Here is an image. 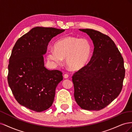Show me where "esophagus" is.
Here are the masks:
<instances>
[{
	"mask_svg": "<svg viewBox=\"0 0 132 132\" xmlns=\"http://www.w3.org/2000/svg\"><path fill=\"white\" fill-rule=\"evenodd\" d=\"M63 77L65 79H67V78H68L69 77V75H68V74H64V75H63Z\"/></svg>",
	"mask_w": 132,
	"mask_h": 132,
	"instance_id": "1",
	"label": "esophagus"
}]
</instances>
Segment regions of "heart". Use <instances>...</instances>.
<instances>
[{"label":"heart","mask_w":132,"mask_h":132,"mask_svg":"<svg viewBox=\"0 0 132 132\" xmlns=\"http://www.w3.org/2000/svg\"><path fill=\"white\" fill-rule=\"evenodd\" d=\"M91 53V46L87 39L67 36L55 43L54 50L47 51L46 58L53 65L61 64L65 58L70 70H79L88 63Z\"/></svg>","instance_id":"heart-1"}]
</instances>
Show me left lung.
<instances>
[{
  "mask_svg": "<svg viewBox=\"0 0 132 132\" xmlns=\"http://www.w3.org/2000/svg\"><path fill=\"white\" fill-rule=\"evenodd\" d=\"M93 42L88 64L72 77L75 101L81 109L99 111L120 94L125 77L122 55L109 36L93 29H79Z\"/></svg>",
  "mask_w": 132,
  "mask_h": 132,
  "instance_id": "obj_1",
  "label": "left lung"
}]
</instances>
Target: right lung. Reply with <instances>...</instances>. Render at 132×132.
<instances>
[{
	"label": "right lung",
	"instance_id": "add662e5",
	"mask_svg": "<svg viewBox=\"0 0 132 132\" xmlns=\"http://www.w3.org/2000/svg\"><path fill=\"white\" fill-rule=\"evenodd\" d=\"M64 31L34 27L18 39L12 50L7 81L16 100L31 110L39 112L52 105L62 72L46 69L43 55L51 39Z\"/></svg>",
	"mask_w": 132,
	"mask_h": 132
}]
</instances>
